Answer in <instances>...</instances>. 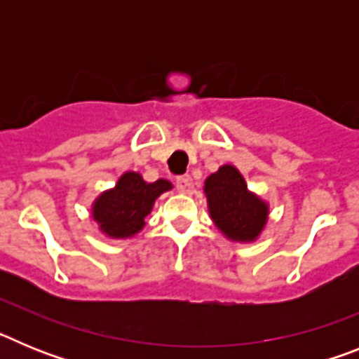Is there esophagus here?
Instances as JSON below:
<instances>
[{
	"label": "esophagus",
	"mask_w": 359,
	"mask_h": 359,
	"mask_svg": "<svg viewBox=\"0 0 359 359\" xmlns=\"http://www.w3.org/2000/svg\"><path fill=\"white\" fill-rule=\"evenodd\" d=\"M176 187L180 192H190L192 190V177L189 174H183V176L176 177Z\"/></svg>",
	"instance_id": "34e87169"
}]
</instances>
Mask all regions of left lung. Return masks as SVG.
Listing matches in <instances>:
<instances>
[{
  "instance_id": "obj_1",
  "label": "left lung",
  "mask_w": 359,
  "mask_h": 359,
  "mask_svg": "<svg viewBox=\"0 0 359 359\" xmlns=\"http://www.w3.org/2000/svg\"><path fill=\"white\" fill-rule=\"evenodd\" d=\"M208 212L215 226L231 241L252 243L268 221V203L250 192L243 174L223 165L205 182Z\"/></svg>"
}]
</instances>
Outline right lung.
Returning <instances> with one entry per match:
<instances>
[{"label": "right lung", "instance_id": "1", "mask_svg": "<svg viewBox=\"0 0 359 359\" xmlns=\"http://www.w3.org/2000/svg\"><path fill=\"white\" fill-rule=\"evenodd\" d=\"M170 189L172 185L167 180L147 183L138 172H126L115 189L95 199L91 215L107 237H133L145 226V215L151 214L156 198Z\"/></svg>", "mask_w": 359, "mask_h": 359}]
</instances>
